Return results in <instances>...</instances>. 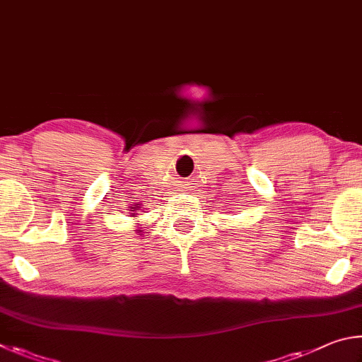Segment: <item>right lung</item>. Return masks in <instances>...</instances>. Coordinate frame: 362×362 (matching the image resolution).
<instances>
[{
	"label": "right lung",
	"mask_w": 362,
	"mask_h": 362,
	"mask_svg": "<svg viewBox=\"0 0 362 362\" xmlns=\"http://www.w3.org/2000/svg\"><path fill=\"white\" fill-rule=\"evenodd\" d=\"M132 211H133V210H132Z\"/></svg>",
	"instance_id": "1"
}]
</instances>
